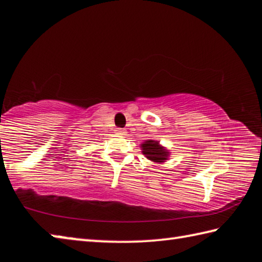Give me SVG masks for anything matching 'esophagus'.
I'll use <instances>...</instances> for the list:
<instances>
[{"mask_svg":"<svg viewBox=\"0 0 262 262\" xmlns=\"http://www.w3.org/2000/svg\"><path fill=\"white\" fill-rule=\"evenodd\" d=\"M115 132H117V134H119V135H125L126 134V130L123 129V128H117Z\"/></svg>","mask_w":262,"mask_h":262,"instance_id":"obj_1","label":"esophagus"}]
</instances>
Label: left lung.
Here are the masks:
<instances>
[{"instance_id":"obj_1","label":"left lung","mask_w":262,"mask_h":262,"mask_svg":"<svg viewBox=\"0 0 262 262\" xmlns=\"http://www.w3.org/2000/svg\"><path fill=\"white\" fill-rule=\"evenodd\" d=\"M142 154L155 163H163L170 156L167 150L159 144L158 141L147 140L141 144Z\"/></svg>"}]
</instances>
